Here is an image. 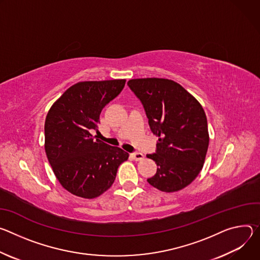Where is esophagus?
Here are the masks:
<instances>
[{"label": "esophagus", "mask_w": 260, "mask_h": 260, "mask_svg": "<svg viewBox=\"0 0 260 260\" xmlns=\"http://www.w3.org/2000/svg\"><path fill=\"white\" fill-rule=\"evenodd\" d=\"M131 157H132V159H133V160H135V161H140V160H142L143 158H145V156H143V154H141V153H135V154H132V155H131Z\"/></svg>", "instance_id": "obj_1"}]
</instances>
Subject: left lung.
Instances as JSON below:
<instances>
[{
  "label": "left lung",
  "instance_id": "left-lung-1",
  "mask_svg": "<svg viewBox=\"0 0 260 260\" xmlns=\"http://www.w3.org/2000/svg\"><path fill=\"white\" fill-rule=\"evenodd\" d=\"M128 85L141 101L151 130L158 136L157 153L147 155L158 166L149 184L166 193L184 189L203 169L209 148L203 106L171 79L136 78Z\"/></svg>",
  "mask_w": 260,
  "mask_h": 260
}]
</instances>
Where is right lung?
I'll return each instance as SVG.
<instances>
[{"instance_id":"add662e5","label":"right lung","mask_w":260,"mask_h":260,"mask_svg":"<svg viewBox=\"0 0 260 260\" xmlns=\"http://www.w3.org/2000/svg\"><path fill=\"white\" fill-rule=\"evenodd\" d=\"M126 79L80 81L64 92L47 112L44 148L52 171L71 194L92 199L110 188L129 154L92 135L102 108L117 97Z\"/></svg>"}]
</instances>
